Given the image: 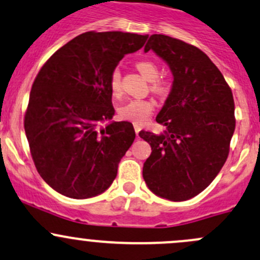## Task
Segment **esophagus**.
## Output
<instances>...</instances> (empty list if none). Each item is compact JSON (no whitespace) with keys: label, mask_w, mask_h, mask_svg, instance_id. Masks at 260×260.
<instances>
[{"label":"esophagus","mask_w":260,"mask_h":260,"mask_svg":"<svg viewBox=\"0 0 260 260\" xmlns=\"http://www.w3.org/2000/svg\"><path fill=\"white\" fill-rule=\"evenodd\" d=\"M135 131H136V135H137V137H139V132H141V125L135 124Z\"/></svg>","instance_id":"1"}]
</instances>
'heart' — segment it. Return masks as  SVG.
<instances>
[{
	"mask_svg": "<svg viewBox=\"0 0 260 260\" xmlns=\"http://www.w3.org/2000/svg\"><path fill=\"white\" fill-rule=\"evenodd\" d=\"M136 67L146 80L151 81V89L159 95H167L172 89V78L168 76H159V66L151 59H141ZM109 89L114 97L122 93L121 73L118 70L112 71L109 76ZM155 103L152 100H132L118 108V117L123 121L132 122L135 124H144L154 112Z\"/></svg>",
	"mask_w": 260,
	"mask_h": 260,
	"instance_id": "heart-1",
	"label": "heart"
}]
</instances>
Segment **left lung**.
<instances>
[{
  "label": "left lung",
  "mask_w": 260,
  "mask_h": 260,
  "mask_svg": "<svg viewBox=\"0 0 260 260\" xmlns=\"http://www.w3.org/2000/svg\"><path fill=\"white\" fill-rule=\"evenodd\" d=\"M149 50L169 64L174 80L155 118L167 129L159 136L139 132L152 147L143 178L154 194L187 201L208 187L228 158L236 129L233 93L217 66L196 46L152 35L144 47Z\"/></svg>",
  "instance_id": "obj_1"
}]
</instances>
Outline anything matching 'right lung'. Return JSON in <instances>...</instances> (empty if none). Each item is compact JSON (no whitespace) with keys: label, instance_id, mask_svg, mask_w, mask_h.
I'll use <instances>...</instances> for the list:
<instances>
[{"label":"right lung","instance_id":"add662e5","mask_svg":"<svg viewBox=\"0 0 260 260\" xmlns=\"http://www.w3.org/2000/svg\"><path fill=\"white\" fill-rule=\"evenodd\" d=\"M148 36L89 31L54 52L32 84L24 132L43 180L75 199L105 192L118 163L136 138L129 122L114 114L109 76L127 53L143 47Z\"/></svg>","mask_w":260,"mask_h":260}]
</instances>
